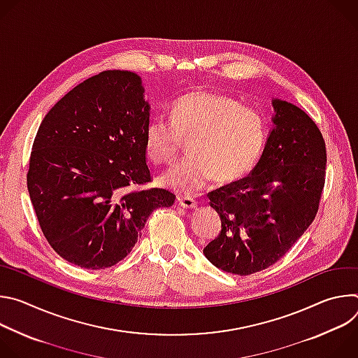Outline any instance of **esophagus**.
<instances>
[{
  "instance_id": "34e87169",
  "label": "esophagus",
  "mask_w": 358,
  "mask_h": 358,
  "mask_svg": "<svg viewBox=\"0 0 358 358\" xmlns=\"http://www.w3.org/2000/svg\"><path fill=\"white\" fill-rule=\"evenodd\" d=\"M178 203L182 208H195L196 207V199L191 195H180Z\"/></svg>"
}]
</instances>
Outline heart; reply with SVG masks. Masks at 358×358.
<instances>
[{
    "label": "heart",
    "mask_w": 358,
    "mask_h": 358,
    "mask_svg": "<svg viewBox=\"0 0 358 358\" xmlns=\"http://www.w3.org/2000/svg\"><path fill=\"white\" fill-rule=\"evenodd\" d=\"M268 137L269 122L258 108L241 105L224 93L194 90L173 101L170 120L155 117L147 123L144 148L151 162L169 164L188 141L191 155L171 167L162 182L189 194L215 177L229 182L250 173Z\"/></svg>",
    "instance_id": "obj_1"
}]
</instances>
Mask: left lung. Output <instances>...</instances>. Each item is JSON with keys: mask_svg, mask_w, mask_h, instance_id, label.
<instances>
[{"mask_svg": "<svg viewBox=\"0 0 358 358\" xmlns=\"http://www.w3.org/2000/svg\"><path fill=\"white\" fill-rule=\"evenodd\" d=\"M276 115L252 173L208 192L221 234L203 248L217 268L248 276L276 264L313 222L326 181V143L297 106L273 100Z\"/></svg>", "mask_w": 358, "mask_h": 358, "instance_id": "1", "label": "left lung"}]
</instances>
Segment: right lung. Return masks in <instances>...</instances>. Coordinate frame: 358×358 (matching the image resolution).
Listing matches in <instances>:
<instances>
[{"label": "right lung", "mask_w": 358, "mask_h": 358, "mask_svg": "<svg viewBox=\"0 0 358 358\" xmlns=\"http://www.w3.org/2000/svg\"><path fill=\"white\" fill-rule=\"evenodd\" d=\"M140 78L105 71L68 92L43 117L27 185L39 227L65 261L86 269L119 264L145 221L176 195L151 182L144 148L148 103Z\"/></svg>", "instance_id": "1"}]
</instances>
